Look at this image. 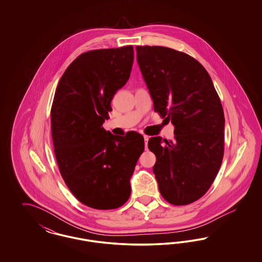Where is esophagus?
<instances>
[{"label":"esophagus","mask_w":262,"mask_h":262,"mask_svg":"<svg viewBox=\"0 0 262 262\" xmlns=\"http://www.w3.org/2000/svg\"><path fill=\"white\" fill-rule=\"evenodd\" d=\"M144 141H145V147L147 148V142H148V139H149V137H147V136H144Z\"/></svg>","instance_id":"1"}]
</instances>
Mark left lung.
<instances>
[{
	"label": "left lung",
	"instance_id": "8db88e82",
	"mask_svg": "<svg viewBox=\"0 0 262 262\" xmlns=\"http://www.w3.org/2000/svg\"><path fill=\"white\" fill-rule=\"evenodd\" d=\"M137 63L154 111L174 125V140L151 137L153 173L169 203L187 205L211 187L224 155L225 117L211 77L186 53L137 46Z\"/></svg>",
	"mask_w": 262,
	"mask_h": 262
}]
</instances>
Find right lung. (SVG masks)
Segmentation results:
<instances>
[{"mask_svg": "<svg viewBox=\"0 0 262 262\" xmlns=\"http://www.w3.org/2000/svg\"><path fill=\"white\" fill-rule=\"evenodd\" d=\"M133 62V46L88 51L68 67L55 92L51 127L60 173L75 198L91 208L115 209L128 200L129 180L144 150L141 135L114 136L102 126Z\"/></svg>", "mask_w": 262, "mask_h": 262, "instance_id": "right-lung-1", "label": "right lung"}]
</instances>
